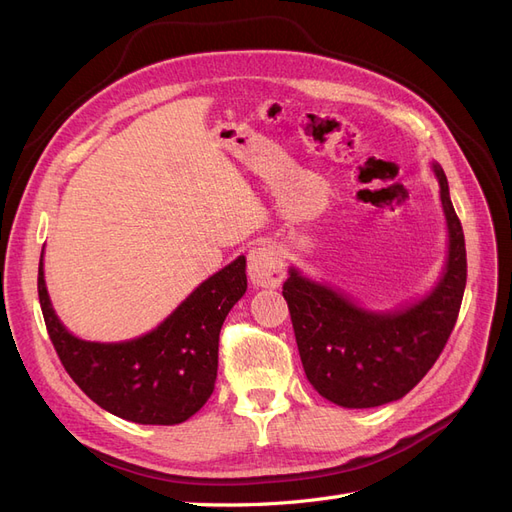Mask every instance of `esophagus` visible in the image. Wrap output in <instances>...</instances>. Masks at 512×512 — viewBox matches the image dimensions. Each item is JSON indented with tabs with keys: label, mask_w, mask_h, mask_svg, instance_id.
I'll return each mask as SVG.
<instances>
[{
	"label": "esophagus",
	"mask_w": 512,
	"mask_h": 512,
	"mask_svg": "<svg viewBox=\"0 0 512 512\" xmlns=\"http://www.w3.org/2000/svg\"><path fill=\"white\" fill-rule=\"evenodd\" d=\"M247 273L254 286L277 288L284 282V260L273 245H258L247 256Z\"/></svg>",
	"instance_id": "1"
}]
</instances>
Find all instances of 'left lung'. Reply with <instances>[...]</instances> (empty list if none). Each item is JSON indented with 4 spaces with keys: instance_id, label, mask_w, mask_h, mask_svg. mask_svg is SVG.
<instances>
[{
    "instance_id": "left-lung-1",
    "label": "left lung",
    "mask_w": 512,
    "mask_h": 512,
    "mask_svg": "<svg viewBox=\"0 0 512 512\" xmlns=\"http://www.w3.org/2000/svg\"><path fill=\"white\" fill-rule=\"evenodd\" d=\"M448 245L442 273L423 297L395 309H369L335 286L288 269L294 337L309 384L342 408H376L410 393L451 337L466 290V241L438 162Z\"/></svg>"
}]
</instances>
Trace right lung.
Instances as JSON below:
<instances>
[{"label":"right lung","instance_id":"obj_1","mask_svg":"<svg viewBox=\"0 0 512 512\" xmlns=\"http://www.w3.org/2000/svg\"><path fill=\"white\" fill-rule=\"evenodd\" d=\"M247 290L245 256L198 284L156 329L126 342H87L55 314L44 282L38 297L46 331L70 378L100 408L141 425H179L207 404L218 378L220 329Z\"/></svg>","mask_w":512,"mask_h":512}]
</instances>
